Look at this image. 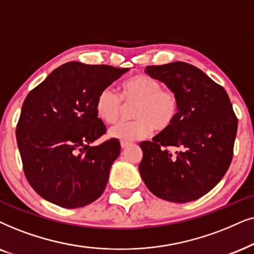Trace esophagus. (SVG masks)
Here are the masks:
<instances>
[{"label":"esophagus","mask_w":254,"mask_h":254,"mask_svg":"<svg viewBox=\"0 0 254 254\" xmlns=\"http://www.w3.org/2000/svg\"><path fill=\"white\" fill-rule=\"evenodd\" d=\"M130 143H127V141H121V146L122 148H127V146H129Z\"/></svg>","instance_id":"1"}]
</instances>
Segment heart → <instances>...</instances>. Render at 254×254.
I'll list each match as a JSON object with an SVG mask.
<instances>
[{
	"label": "heart",
	"mask_w": 254,
	"mask_h": 254,
	"mask_svg": "<svg viewBox=\"0 0 254 254\" xmlns=\"http://www.w3.org/2000/svg\"><path fill=\"white\" fill-rule=\"evenodd\" d=\"M124 104H136L132 110L136 120L117 124L110 130V136L127 143L147 137L153 129L167 130L179 113L177 94L162 88L157 79L145 74L122 83L120 95L110 88L101 90L95 103L96 114L104 123L114 124L123 114Z\"/></svg>",
	"instance_id": "b5f03b06"
}]
</instances>
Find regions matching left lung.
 Wrapping results in <instances>:
<instances>
[{"label": "left lung", "mask_w": 254, "mask_h": 254, "mask_svg": "<svg viewBox=\"0 0 254 254\" xmlns=\"http://www.w3.org/2000/svg\"><path fill=\"white\" fill-rule=\"evenodd\" d=\"M179 99L177 120L141 141L140 177L152 194L177 203L195 201L222 180L231 164L238 120L225 89L190 64L147 66ZM167 147L179 148L172 154Z\"/></svg>", "instance_id": "left-lung-1"}]
</instances>
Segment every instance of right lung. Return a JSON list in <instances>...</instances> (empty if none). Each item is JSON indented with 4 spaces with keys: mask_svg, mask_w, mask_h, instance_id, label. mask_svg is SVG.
<instances>
[{
    "mask_svg": "<svg viewBox=\"0 0 254 254\" xmlns=\"http://www.w3.org/2000/svg\"><path fill=\"white\" fill-rule=\"evenodd\" d=\"M129 68L70 62L28 94L16 129L26 180L59 207L92 203L106 189L121 153L116 138L90 146L107 132L95 103L101 90Z\"/></svg>",
    "mask_w": 254,
    "mask_h": 254,
    "instance_id": "add662e5",
    "label": "right lung"
}]
</instances>
